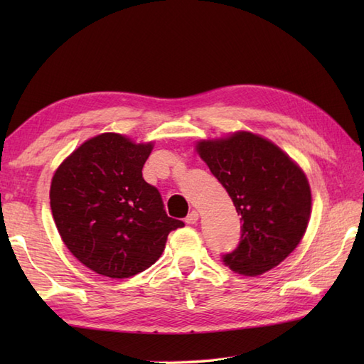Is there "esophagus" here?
Wrapping results in <instances>:
<instances>
[{"instance_id": "1", "label": "esophagus", "mask_w": 364, "mask_h": 364, "mask_svg": "<svg viewBox=\"0 0 364 364\" xmlns=\"http://www.w3.org/2000/svg\"><path fill=\"white\" fill-rule=\"evenodd\" d=\"M197 220H198V213L197 211H192V213L188 214L186 223H189V225H194V223H197Z\"/></svg>"}]
</instances>
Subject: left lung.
I'll list each match as a JSON object with an SVG mask.
<instances>
[{
    "instance_id": "1",
    "label": "left lung",
    "mask_w": 364,
    "mask_h": 364,
    "mask_svg": "<svg viewBox=\"0 0 364 364\" xmlns=\"http://www.w3.org/2000/svg\"><path fill=\"white\" fill-rule=\"evenodd\" d=\"M197 151L241 214V241L222 255L223 264L242 275L280 264L310 220L311 191L304 170L275 144L247 131L198 142Z\"/></svg>"
}]
</instances>
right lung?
Segmentation results:
<instances>
[{
  "label": "right lung",
  "mask_w": 364,
  "mask_h": 364,
  "mask_svg": "<svg viewBox=\"0 0 364 364\" xmlns=\"http://www.w3.org/2000/svg\"><path fill=\"white\" fill-rule=\"evenodd\" d=\"M153 144L115 133L78 146L53 175L50 205L67 249L84 266L109 278L144 272L166 249L168 218L159 191L142 178Z\"/></svg>",
  "instance_id": "right-lung-1"
}]
</instances>
